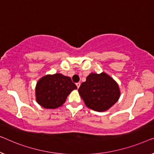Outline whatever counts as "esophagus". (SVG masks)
I'll list each match as a JSON object with an SVG mask.
<instances>
[{
    "label": "esophagus",
    "instance_id": "34e87169",
    "mask_svg": "<svg viewBox=\"0 0 154 154\" xmlns=\"http://www.w3.org/2000/svg\"><path fill=\"white\" fill-rule=\"evenodd\" d=\"M80 85H81V84H80L79 82H78V83H76V86H77V88H79Z\"/></svg>",
    "mask_w": 154,
    "mask_h": 154
}]
</instances>
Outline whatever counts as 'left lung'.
I'll list each match as a JSON object with an SVG mask.
<instances>
[{
    "instance_id": "8db88e82",
    "label": "left lung",
    "mask_w": 154,
    "mask_h": 154,
    "mask_svg": "<svg viewBox=\"0 0 154 154\" xmlns=\"http://www.w3.org/2000/svg\"><path fill=\"white\" fill-rule=\"evenodd\" d=\"M78 91L87 106L100 112L111 108L120 95L118 84L104 72L91 73Z\"/></svg>"
}]
</instances>
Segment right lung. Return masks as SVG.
<instances>
[{
  "label": "right lung",
  "mask_w": 154,
  "mask_h": 154,
  "mask_svg": "<svg viewBox=\"0 0 154 154\" xmlns=\"http://www.w3.org/2000/svg\"><path fill=\"white\" fill-rule=\"evenodd\" d=\"M77 88L69 77L59 73L48 75L36 84V102L45 109H55L61 106L70 92Z\"/></svg>",
  "instance_id": "right-lung-1"
}]
</instances>
